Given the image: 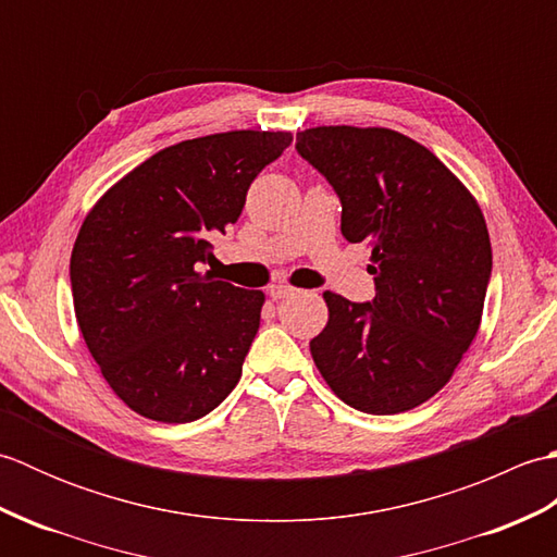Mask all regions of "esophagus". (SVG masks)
Returning <instances> with one entry per match:
<instances>
[{
	"mask_svg": "<svg viewBox=\"0 0 557 557\" xmlns=\"http://www.w3.org/2000/svg\"><path fill=\"white\" fill-rule=\"evenodd\" d=\"M297 292L294 287H289V285H272L270 289H268V294H270V299L272 301H280V299H287V297H292V294Z\"/></svg>",
	"mask_w": 557,
	"mask_h": 557,
	"instance_id": "34e87169",
	"label": "esophagus"
}]
</instances>
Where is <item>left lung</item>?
I'll return each instance as SVG.
<instances>
[{
	"label": "left lung",
	"instance_id": "left-lung-1",
	"mask_svg": "<svg viewBox=\"0 0 557 557\" xmlns=\"http://www.w3.org/2000/svg\"><path fill=\"white\" fill-rule=\"evenodd\" d=\"M297 152L342 203V236L371 244L373 301L325 292L318 371L375 417L423 405L479 333L493 253L483 212L429 148L389 128L315 126Z\"/></svg>",
	"mask_w": 557,
	"mask_h": 557
}]
</instances>
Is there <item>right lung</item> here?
<instances>
[{"instance_id": "1", "label": "right lung", "mask_w": 557, "mask_h": 557, "mask_svg": "<svg viewBox=\"0 0 557 557\" xmlns=\"http://www.w3.org/2000/svg\"><path fill=\"white\" fill-rule=\"evenodd\" d=\"M289 144L287 132L182 140L116 182L83 222L69 272L76 321L104 381L140 417L196 421L239 383L265 297L198 268Z\"/></svg>"}]
</instances>
